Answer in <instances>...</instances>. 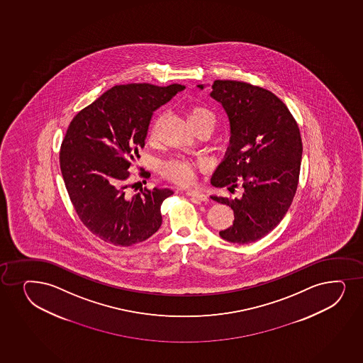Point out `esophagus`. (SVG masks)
Listing matches in <instances>:
<instances>
[{"mask_svg":"<svg viewBox=\"0 0 363 363\" xmlns=\"http://www.w3.org/2000/svg\"><path fill=\"white\" fill-rule=\"evenodd\" d=\"M186 195L194 197V199H197L199 201H202V202H207L208 201L207 195H204L202 192L196 191V190H186Z\"/></svg>","mask_w":363,"mask_h":363,"instance_id":"esophagus-1","label":"esophagus"}]
</instances>
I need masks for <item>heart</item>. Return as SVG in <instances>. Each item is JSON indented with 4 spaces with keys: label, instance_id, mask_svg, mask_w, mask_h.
I'll return each instance as SVG.
<instances>
[{
    "label": "heart",
    "instance_id": "heart-1",
    "mask_svg": "<svg viewBox=\"0 0 363 363\" xmlns=\"http://www.w3.org/2000/svg\"><path fill=\"white\" fill-rule=\"evenodd\" d=\"M185 116L189 125L192 130L200 125H208L209 128H214L217 118L211 108L202 104L190 105L185 108ZM150 139H154V133L150 134ZM200 164L184 159H171L163 162L160 166V173L163 178L179 185H186L191 183L195 169Z\"/></svg>",
    "mask_w": 363,
    "mask_h": 363
}]
</instances>
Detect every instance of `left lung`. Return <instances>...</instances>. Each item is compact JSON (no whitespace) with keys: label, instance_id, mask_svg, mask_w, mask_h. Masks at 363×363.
Wrapping results in <instances>:
<instances>
[{"label":"left lung","instance_id":"left-lung-1","mask_svg":"<svg viewBox=\"0 0 363 363\" xmlns=\"http://www.w3.org/2000/svg\"><path fill=\"white\" fill-rule=\"evenodd\" d=\"M211 96L225 110L231 134L211 183L231 189L240 182L243 188L240 199L212 196L231 207L235 217L219 235L233 243H252L279 225L296 195L303 154L299 128L284 101L258 86L217 79Z\"/></svg>","mask_w":363,"mask_h":363}]
</instances>
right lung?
Returning <instances> with one entry per match:
<instances>
[{"label": "right lung", "mask_w": 363, "mask_h": 363, "mask_svg": "<svg viewBox=\"0 0 363 363\" xmlns=\"http://www.w3.org/2000/svg\"><path fill=\"white\" fill-rule=\"evenodd\" d=\"M185 86H115L82 108L60 147V169L77 216L110 245L130 247L151 238L162 224L161 204L171 189H144L130 196L125 184L155 110ZM150 177V173H143Z\"/></svg>", "instance_id": "1"}]
</instances>
